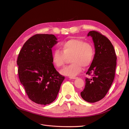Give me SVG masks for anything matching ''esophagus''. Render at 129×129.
<instances>
[{"instance_id":"obj_1","label":"esophagus","mask_w":129,"mask_h":129,"mask_svg":"<svg viewBox=\"0 0 129 129\" xmlns=\"http://www.w3.org/2000/svg\"><path fill=\"white\" fill-rule=\"evenodd\" d=\"M69 78L70 79H75L77 78V77H69Z\"/></svg>"}]
</instances>
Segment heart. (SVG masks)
I'll use <instances>...</instances> for the list:
<instances>
[{
    "label": "heart",
    "instance_id": "heart-1",
    "mask_svg": "<svg viewBox=\"0 0 129 129\" xmlns=\"http://www.w3.org/2000/svg\"><path fill=\"white\" fill-rule=\"evenodd\" d=\"M61 50H55L52 56V62L57 68L62 67L69 58L71 64L60 70V73L65 76L74 77L79 74L82 67L89 66L94 60L95 50L90 43L79 39H73L60 44Z\"/></svg>",
    "mask_w": 129,
    "mask_h": 129
}]
</instances>
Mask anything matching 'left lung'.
Returning <instances> with one entry per match:
<instances>
[{
  "instance_id": "obj_1",
  "label": "left lung",
  "mask_w": 129,
  "mask_h": 129,
  "mask_svg": "<svg viewBox=\"0 0 129 129\" xmlns=\"http://www.w3.org/2000/svg\"><path fill=\"white\" fill-rule=\"evenodd\" d=\"M92 37L94 43V59L86 74L85 88L81 97L89 103L99 101L105 96L115 77L116 55L111 41L96 30L90 31L87 37Z\"/></svg>"
}]
</instances>
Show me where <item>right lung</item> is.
I'll use <instances>...</instances> for the list:
<instances>
[{"label":"right lung","instance_id":"right-lung-1","mask_svg":"<svg viewBox=\"0 0 129 129\" xmlns=\"http://www.w3.org/2000/svg\"><path fill=\"white\" fill-rule=\"evenodd\" d=\"M56 40L53 34H35L24 43L18 56L19 80L29 99L39 104L53 102L64 79L52 63L51 49Z\"/></svg>","mask_w":129,"mask_h":129}]
</instances>
